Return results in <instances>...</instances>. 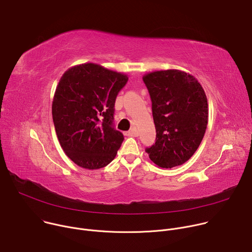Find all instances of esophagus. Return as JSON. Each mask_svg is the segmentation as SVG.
Returning <instances> with one entry per match:
<instances>
[{"label": "esophagus", "mask_w": 252, "mask_h": 252, "mask_svg": "<svg viewBox=\"0 0 252 252\" xmlns=\"http://www.w3.org/2000/svg\"><path fill=\"white\" fill-rule=\"evenodd\" d=\"M126 135H129V136H137V131H136V129H134V128H132L131 130H129V131H127V132H126L125 133Z\"/></svg>", "instance_id": "1"}]
</instances>
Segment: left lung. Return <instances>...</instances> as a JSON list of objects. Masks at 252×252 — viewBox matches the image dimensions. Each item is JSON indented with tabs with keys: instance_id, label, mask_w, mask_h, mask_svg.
<instances>
[{
	"instance_id": "left-lung-1",
	"label": "left lung",
	"mask_w": 252,
	"mask_h": 252,
	"mask_svg": "<svg viewBox=\"0 0 252 252\" xmlns=\"http://www.w3.org/2000/svg\"><path fill=\"white\" fill-rule=\"evenodd\" d=\"M151 98L156 143L146 150L161 168L187 162L196 152L208 121L206 94L198 81L179 69L156 70L142 77Z\"/></svg>"
}]
</instances>
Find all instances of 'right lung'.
Returning <instances> with one entry per match:
<instances>
[{"label": "right lung", "instance_id": "1", "mask_svg": "<svg viewBox=\"0 0 252 252\" xmlns=\"http://www.w3.org/2000/svg\"><path fill=\"white\" fill-rule=\"evenodd\" d=\"M126 75L86 63L69 67L57 86L53 121L60 145L77 165L98 169L117 156L124 135L113 127L114 106Z\"/></svg>", "mask_w": 252, "mask_h": 252}]
</instances>
